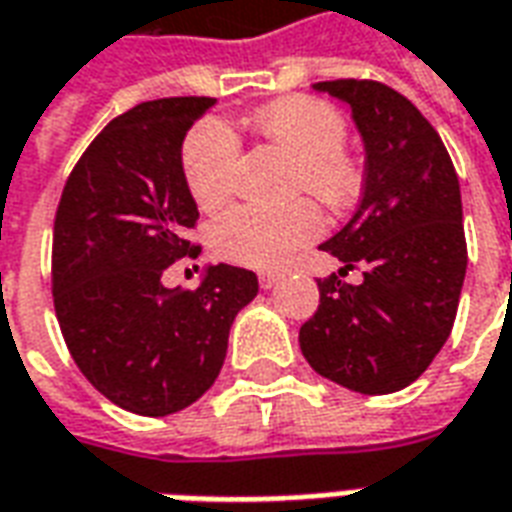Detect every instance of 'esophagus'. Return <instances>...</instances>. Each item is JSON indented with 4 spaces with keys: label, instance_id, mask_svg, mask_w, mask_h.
<instances>
[{
    "label": "esophagus",
    "instance_id": "34e87169",
    "mask_svg": "<svg viewBox=\"0 0 512 512\" xmlns=\"http://www.w3.org/2000/svg\"><path fill=\"white\" fill-rule=\"evenodd\" d=\"M257 282H260V288L263 290H271L279 282V274L277 271H260V274H257Z\"/></svg>",
    "mask_w": 512,
    "mask_h": 512
}]
</instances>
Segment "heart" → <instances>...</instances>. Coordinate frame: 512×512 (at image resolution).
<instances>
[{
  "label": "heart",
  "mask_w": 512,
  "mask_h": 512,
  "mask_svg": "<svg viewBox=\"0 0 512 512\" xmlns=\"http://www.w3.org/2000/svg\"><path fill=\"white\" fill-rule=\"evenodd\" d=\"M260 139L293 158L290 191H310L326 208L343 211L362 191V164L345 147L348 126L340 109L323 98L290 95L257 109L246 120ZM183 180L194 202L213 211L235 186L238 139L222 120H202L183 142ZM323 233L310 200L288 208L235 205L208 230L213 255L246 268H282Z\"/></svg>",
  "instance_id": "heart-1"
}]
</instances>
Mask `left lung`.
Returning a JSON list of instances; mask_svg holds the SVG:
<instances>
[{"label":"left lung","instance_id":"8db88e82","mask_svg":"<svg viewBox=\"0 0 512 512\" xmlns=\"http://www.w3.org/2000/svg\"><path fill=\"white\" fill-rule=\"evenodd\" d=\"M351 106L365 139V191L323 252L362 282L318 279L321 304L299 345L318 376L362 395L414 384L447 343L466 277L461 186L447 147L417 106L370 79L318 82Z\"/></svg>","mask_w":512,"mask_h":512}]
</instances>
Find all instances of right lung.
<instances>
[{
    "mask_svg": "<svg viewBox=\"0 0 512 512\" xmlns=\"http://www.w3.org/2000/svg\"><path fill=\"white\" fill-rule=\"evenodd\" d=\"M213 98H158L115 117L65 180L51 244V293L62 337L84 378L115 406L167 417L219 376L255 271L208 266L197 290L161 274L197 257L200 219L180 147Z\"/></svg>",
    "mask_w": 512,
    "mask_h": 512,
    "instance_id": "add662e5",
    "label": "right lung"
}]
</instances>
